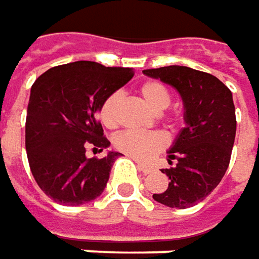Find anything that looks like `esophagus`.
Returning a JSON list of instances; mask_svg holds the SVG:
<instances>
[{
  "instance_id": "esophagus-1",
  "label": "esophagus",
  "mask_w": 259,
  "mask_h": 259,
  "mask_svg": "<svg viewBox=\"0 0 259 259\" xmlns=\"http://www.w3.org/2000/svg\"><path fill=\"white\" fill-rule=\"evenodd\" d=\"M138 169H140V170H141V172H143V174H144V175H149V174H151L153 170H154V167H153V166H147V164H141V163L138 164Z\"/></svg>"
}]
</instances>
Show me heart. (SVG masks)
<instances>
[{
	"instance_id": "b5f03b06",
	"label": "heart",
	"mask_w": 259,
	"mask_h": 259,
	"mask_svg": "<svg viewBox=\"0 0 259 259\" xmlns=\"http://www.w3.org/2000/svg\"><path fill=\"white\" fill-rule=\"evenodd\" d=\"M140 95L154 112H163L169 105L172 96L167 87L157 80H147L140 85ZM122 102V93L115 92L103 102L100 108V119L106 126L118 123V110ZM115 149L136 159L138 162H150L160 151L167 147V138L159 131H136L126 130L115 137Z\"/></svg>"
}]
</instances>
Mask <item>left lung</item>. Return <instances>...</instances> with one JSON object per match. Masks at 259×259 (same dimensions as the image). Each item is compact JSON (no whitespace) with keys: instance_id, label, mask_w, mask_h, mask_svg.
Masks as SVG:
<instances>
[{"instance_id":"1","label":"left lung","mask_w":259,"mask_h":259,"mask_svg":"<svg viewBox=\"0 0 259 259\" xmlns=\"http://www.w3.org/2000/svg\"><path fill=\"white\" fill-rule=\"evenodd\" d=\"M175 87L184 100L185 126L169 150L162 169L170 179L164 192L153 198L172 208H188L213 192L226 174L236 136L232 92L217 77L189 67L169 65L144 70Z\"/></svg>"}]
</instances>
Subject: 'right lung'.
Listing matches in <instances>:
<instances>
[{
  "instance_id": "right-lung-1",
  "label": "right lung",
  "mask_w": 259,
  "mask_h": 259,
  "mask_svg": "<svg viewBox=\"0 0 259 259\" xmlns=\"http://www.w3.org/2000/svg\"><path fill=\"white\" fill-rule=\"evenodd\" d=\"M133 75V68L77 61L48 70L33 83L26 118L27 160L39 188L55 202L81 205L103 192L119 153L89 159L85 150L109 147L97 110Z\"/></svg>"
}]
</instances>
